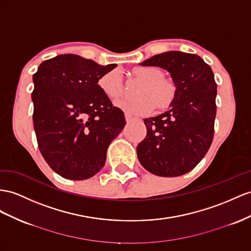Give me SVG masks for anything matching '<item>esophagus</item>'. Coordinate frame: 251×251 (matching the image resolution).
<instances>
[{"mask_svg":"<svg viewBox=\"0 0 251 251\" xmlns=\"http://www.w3.org/2000/svg\"><path fill=\"white\" fill-rule=\"evenodd\" d=\"M125 119H126V122H127V123H130V122H132V121H133V119H132L131 117H129V115H126Z\"/></svg>","mask_w":251,"mask_h":251,"instance_id":"esophagus-1","label":"esophagus"}]
</instances>
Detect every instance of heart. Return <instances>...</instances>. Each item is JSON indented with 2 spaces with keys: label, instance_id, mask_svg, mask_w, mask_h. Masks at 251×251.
<instances>
[{
  "label": "heart",
  "instance_id": "b5f03b06",
  "mask_svg": "<svg viewBox=\"0 0 251 251\" xmlns=\"http://www.w3.org/2000/svg\"><path fill=\"white\" fill-rule=\"evenodd\" d=\"M133 74L144 81L140 100H122L115 106L129 117H143L155 110L169 108L176 98V85L171 79L163 78L162 71L157 67H138ZM100 89L108 99L118 100L123 94V83L119 70L109 71L99 80Z\"/></svg>",
  "mask_w": 251,
  "mask_h": 251
}]
</instances>
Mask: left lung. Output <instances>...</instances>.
<instances>
[{
  "label": "left lung",
  "instance_id": "8db88e82",
  "mask_svg": "<svg viewBox=\"0 0 251 251\" xmlns=\"http://www.w3.org/2000/svg\"><path fill=\"white\" fill-rule=\"evenodd\" d=\"M168 71L176 98L168 111L145 119L147 133L137 146L145 170L161 177L187 174L201 162L214 134L217 86L201 57L170 50L140 63Z\"/></svg>",
  "mask_w": 251,
  "mask_h": 251
}]
</instances>
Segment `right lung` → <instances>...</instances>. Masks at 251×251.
<instances>
[{
	"label": "right lung",
	"mask_w": 251,
	"mask_h": 251,
	"mask_svg": "<svg viewBox=\"0 0 251 251\" xmlns=\"http://www.w3.org/2000/svg\"><path fill=\"white\" fill-rule=\"evenodd\" d=\"M117 64L100 66L74 54L43 61L33 76V122L42 156L55 173L83 180L106 162L108 146L123 129L124 112L99 86Z\"/></svg>",
	"instance_id": "obj_1"
}]
</instances>
